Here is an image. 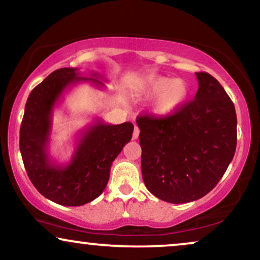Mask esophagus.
<instances>
[{"label": "esophagus", "mask_w": 260, "mask_h": 260, "mask_svg": "<svg viewBox=\"0 0 260 260\" xmlns=\"http://www.w3.org/2000/svg\"><path fill=\"white\" fill-rule=\"evenodd\" d=\"M139 134H140V129L136 126V127H134L133 136H132V137H133V139H138V138H139Z\"/></svg>", "instance_id": "obj_1"}]
</instances>
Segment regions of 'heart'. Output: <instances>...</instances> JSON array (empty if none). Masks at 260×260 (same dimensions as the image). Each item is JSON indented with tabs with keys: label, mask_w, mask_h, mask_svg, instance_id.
I'll list each match as a JSON object with an SVG mask.
<instances>
[{
	"label": "heart",
	"mask_w": 260,
	"mask_h": 260,
	"mask_svg": "<svg viewBox=\"0 0 260 260\" xmlns=\"http://www.w3.org/2000/svg\"><path fill=\"white\" fill-rule=\"evenodd\" d=\"M189 93V85L182 79L153 75L141 83L133 97L137 101H149L157 96L151 107V111L156 116L163 117L180 109L188 100Z\"/></svg>",
	"instance_id": "1"
}]
</instances>
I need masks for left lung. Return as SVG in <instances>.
<instances>
[{"instance_id":"8db88e82","label":"left lung","mask_w":260,"mask_h":260,"mask_svg":"<svg viewBox=\"0 0 260 260\" xmlns=\"http://www.w3.org/2000/svg\"><path fill=\"white\" fill-rule=\"evenodd\" d=\"M194 100L168 116H139L141 173L157 198L183 204L203 198L217 185L236 149L235 107L222 85L196 73Z\"/></svg>"}]
</instances>
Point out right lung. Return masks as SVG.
<instances>
[{
  "mask_svg": "<svg viewBox=\"0 0 260 260\" xmlns=\"http://www.w3.org/2000/svg\"><path fill=\"white\" fill-rule=\"evenodd\" d=\"M100 77H79L77 68H60L37 85L26 102L19 143L22 162L38 192L60 205L80 206L100 197L111 164L132 138L133 123L108 124L100 119L81 132L70 163L58 166L49 156L52 111L63 92L80 81L104 86Z\"/></svg>",
  "mask_w": 260,
  "mask_h": 260,
  "instance_id": "1",
  "label": "right lung"
}]
</instances>
